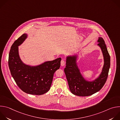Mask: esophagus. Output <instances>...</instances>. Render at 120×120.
I'll use <instances>...</instances> for the list:
<instances>
[{
  "mask_svg": "<svg viewBox=\"0 0 120 120\" xmlns=\"http://www.w3.org/2000/svg\"><path fill=\"white\" fill-rule=\"evenodd\" d=\"M65 65V62L64 60H62L61 61V65L62 66H63Z\"/></svg>",
  "mask_w": 120,
  "mask_h": 120,
  "instance_id": "34e87169",
  "label": "esophagus"
}]
</instances>
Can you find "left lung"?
<instances>
[{
  "label": "left lung",
  "instance_id": "8db88e82",
  "mask_svg": "<svg viewBox=\"0 0 120 120\" xmlns=\"http://www.w3.org/2000/svg\"><path fill=\"white\" fill-rule=\"evenodd\" d=\"M97 45L100 47L104 57V66L99 76L89 81L82 75L78 65L79 54L69 55L66 57V66L64 71L71 93L77 96L91 95L103 87L107 79L110 67V56L105 42L102 38L99 37Z\"/></svg>",
  "mask_w": 120,
  "mask_h": 120
}]
</instances>
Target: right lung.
Listing matches in <instances>:
<instances>
[{
    "mask_svg": "<svg viewBox=\"0 0 120 120\" xmlns=\"http://www.w3.org/2000/svg\"><path fill=\"white\" fill-rule=\"evenodd\" d=\"M27 37V34H24L12 45L8 66L12 76L23 92L33 95H42L50 89L54 74L60 67L61 58L45 61L37 65L24 63L20 57L19 46Z\"/></svg>",
    "mask_w": 120,
    "mask_h": 120,
    "instance_id": "obj_1",
    "label": "right lung"
}]
</instances>
